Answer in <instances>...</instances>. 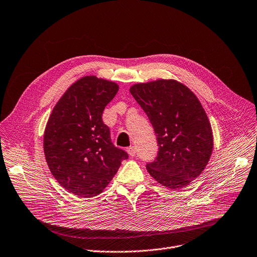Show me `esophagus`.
Returning a JSON list of instances; mask_svg holds the SVG:
<instances>
[{"label": "esophagus", "mask_w": 257, "mask_h": 257, "mask_svg": "<svg viewBox=\"0 0 257 257\" xmlns=\"http://www.w3.org/2000/svg\"><path fill=\"white\" fill-rule=\"evenodd\" d=\"M127 152L130 156H134L136 154V148L134 146H130L129 148H127Z\"/></svg>", "instance_id": "esophagus-1"}]
</instances>
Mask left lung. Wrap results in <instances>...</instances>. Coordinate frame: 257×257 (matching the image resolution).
<instances>
[{
  "instance_id": "obj_1",
  "label": "left lung",
  "mask_w": 257,
  "mask_h": 257,
  "mask_svg": "<svg viewBox=\"0 0 257 257\" xmlns=\"http://www.w3.org/2000/svg\"><path fill=\"white\" fill-rule=\"evenodd\" d=\"M130 93L146 113L159 146L155 160L146 165L149 175L167 189L186 188L203 173L214 146L202 104L175 79L136 83Z\"/></svg>"
}]
</instances>
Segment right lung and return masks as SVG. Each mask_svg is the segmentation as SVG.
Masks as SVG:
<instances>
[{
	"mask_svg": "<svg viewBox=\"0 0 257 257\" xmlns=\"http://www.w3.org/2000/svg\"><path fill=\"white\" fill-rule=\"evenodd\" d=\"M118 90L114 81L83 76L66 90L47 121L43 149L48 167L59 185L78 198L101 194L128 158L114 146L102 120Z\"/></svg>",
	"mask_w": 257,
	"mask_h": 257,
	"instance_id": "right-lung-1",
	"label": "right lung"
}]
</instances>
